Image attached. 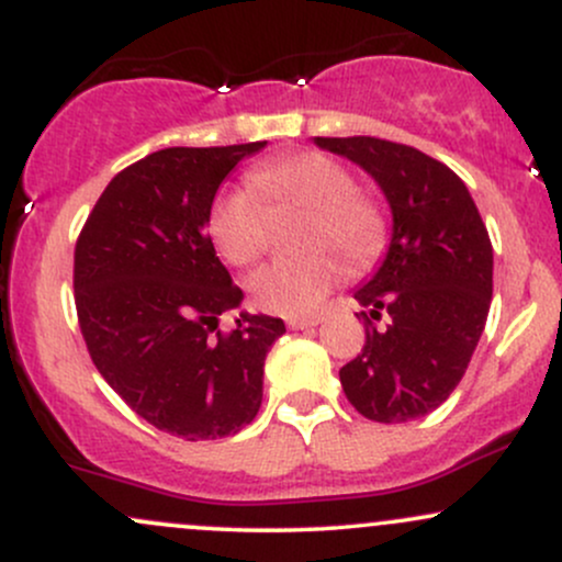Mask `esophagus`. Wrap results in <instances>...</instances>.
Instances as JSON below:
<instances>
[{
  "mask_svg": "<svg viewBox=\"0 0 562 562\" xmlns=\"http://www.w3.org/2000/svg\"><path fill=\"white\" fill-rule=\"evenodd\" d=\"M322 317H306V319H288L290 330H308V327H317Z\"/></svg>",
  "mask_w": 562,
  "mask_h": 562,
  "instance_id": "1",
  "label": "esophagus"
}]
</instances>
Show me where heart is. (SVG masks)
I'll return each mask as SVG.
<instances>
[{
	"instance_id": "b5f03b06",
	"label": "heart",
	"mask_w": 562,
	"mask_h": 562,
	"mask_svg": "<svg viewBox=\"0 0 562 562\" xmlns=\"http://www.w3.org/2000/svg\"><path fill=\"white\" fill-rule=\"evenodd\" d=\"M248 187H222L209 205L205 229L218 254L235 267L250 263L269 243V214L303 209L301 248H319L299 259L269 261L248 274L250 301L277 317H306L346 280V263L325 245L351 259L375 254L383 237L378 203L353 187L338 160L303 150L256 164Z\"/></svg>"
}]
</instances>
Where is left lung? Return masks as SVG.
I'll use <instances>...</instances> for the list:
<instances>
[{
  "mask_svg": "<svg viewBox=\"0 0 562 562\" xmlns=\"http://www.w3.org/2000/svg\"><path fill=\"white\" fill-rule=\"evenodd\" d=\"M375 179L391 205V243L378 272L353 290L367 344L340 370L359 415L425 417L465 375L492 306L494 250L465 182L441 160L375 137H314ZM390 312L378 331L369 317Z\"/></svg>",
  "mask_w": 562,
  "mask_h": 562,
  "instance_id": "8db88e82",
  "label": "left lung"
}]
</instances>
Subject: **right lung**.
I'll return each mask as SVG.
<instances>
[{"mask_svg":"<svg viewBox=\"0 0 562 562\" xmlns=\"http://www.w3.org/2000/svg\"><path fill=\"white\" fill-rule=\"evenodd\" d=\"M267 142L166 147L115 173L83 224L74 259L89 357L124 402L184 441L235 436L256 417L263 359L285 322L243 303L205 216L227 173Z\"/></svg>","mask_w":562,"mask_h":562,"instance_id":"obj_1","label":"right lung"}]
</instances>
